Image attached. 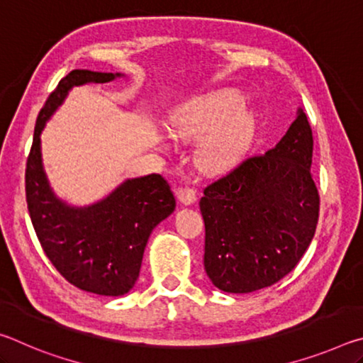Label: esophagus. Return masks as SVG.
<instances>
[{"label": "esophagus", "mask_w": 363, "mask_h": 363, "mask_svg": "<svg viewBox=\"0 0 363 363\" xmlns=\"http://www.w3.org/2000/svg\"><path fill=\"white\" fill-rule=\"evenodd\" d=\"M177 199H179V201L182 205H192L196 201V190L190 189V187H186V189H181L179 192H177Z\"/></svg>", "instance_id": "1"}]
</instances>
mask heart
<instances>
[{"instance_id":"heart-1","label":"heart","mask_w":363,"mask_h":363,"mask_svg":"<svg viewBox=\"0 0 363 363\" xmlns=\"http://www.w3.org/2000/svg\"><path fill=\"white\" fill-rule=\"evenodd\" d=\"M256 130V113L243 106L235 91L220 89L194 97L169 116L168 131L179 140H201L199 158L208 171L233 167L250 149Z\"/></svg>"}]
</instances>
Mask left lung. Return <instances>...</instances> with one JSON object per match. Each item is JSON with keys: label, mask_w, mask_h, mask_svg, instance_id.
<instances>
[{"label": "left lung", "mask_w": 363, "mask_h": 363, "mask_svg": "<svg viewBox=\"0 0 363 363\" xmlns=\"http://www.w3.org/2000/svg\"><path fill=\"white\" fill-rule=\"evenodd\" d=\"M312 131L303 108L285 136L203 190L205 270L225 293H251L290 274L315 233Z\"/></svg>", "instance_id": "left-lung-1"}]
</instances>
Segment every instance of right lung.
Returning <instances> with one entry per match:
<instances>
[{"label":"right lung","instance_id":"add662e5","mask_svg":"<svg viewBox=\"0 0 363 363\" xmlns=\"http://www.w3.org/2000/svg\"><path fill=\"white\" fill-rule=\"evenodd\" d=\"M121 77L77 69L60 79L36 120L26 171L28 213L49 261L72 285L101 296H121L134 286L150 233L174 211L176 199L164 177L147 174L125 179L96 203H67L48 181L41 133L75 86Z\"/></svg>","mask_w":363,"mask_h":363}]
</instances>
